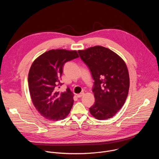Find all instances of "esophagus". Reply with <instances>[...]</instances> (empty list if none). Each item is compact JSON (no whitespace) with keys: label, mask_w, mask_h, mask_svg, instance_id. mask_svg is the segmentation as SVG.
I'll use <instances>...</instances> for the list:
<instances>
[{"label":"esophagus","mask_w":159,"mask_h":159,"mask_svg":"<svg viewBox=\"0 0 159 159\" xmlns=\"http://www.w3.org/2000/svg\"><path fill=\"white\" fill-rule=\"evenodd\" d=\"M84 93H80V94H77V96L79 98H80L82 97V96H84Z\"/></svg>","instance_id":"34e87169"}]
</instances>
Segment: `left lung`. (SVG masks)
<instances>
[{"label": "left lung", "instance_id": "8db88e82", "mask_svg": "<svg viewBox=\"0 0 159 159\" xmlns=\"http://www.w3.org/2000/svg\"><path fill=\"white\" fill-rule=\"evenodd\" d=\"M94 80L95 103L89 108L94 118L104 120L114 116L128 94L129 77L124 60L112 50L95 46L78 51Z\"/></svg>", "mask_w": 159, "mask_h": 159}]
</instances>
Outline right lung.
I'll list each match as a JSON object with an SVG mask.
<instances>
[{
  "label": "right lung",
  "instance_id": "right-lung-1",
  "mask_svg": "<svg viewBox=\"0 0 159 159\" xmlns=\"http://www.w3.org/2000/svg\"><path fill=\"white\" fill-rule=\"evenodd\" d=\"M78 57L75 50H51L39 56L31 66L28 85L33 104L50 121L65 119L73 106L74 94L70 89L60 93L57 88L62 85L60 80L64 64Z\"/></svg>",
  "mask_w": 159,
  "mask_h": 159
}]
</instances>
